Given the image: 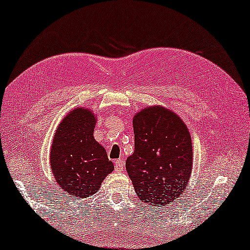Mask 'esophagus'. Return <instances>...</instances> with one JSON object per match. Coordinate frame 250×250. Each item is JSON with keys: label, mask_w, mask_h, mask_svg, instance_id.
<instances>
[{"label": "esophagus", "mask_w": 250, "mask_h": 250, "mask_svg": "<svg viewBox=\"0 0 250 250\" xmlns=\"http://www.w3.org/2000/svg\"><path fill=\"white\" fill-rule=\"evenodd\" d=\"M124 166H125V164L122 159L115 160V170H116V172H122V170L124 169Z\"/></svg>", "instance_id": "obj_1"}]
</instances>
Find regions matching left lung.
Instances as JSON below:
<instances>
[{"label": "left lung", "instance_id": "left-lung-1", "mask_svg": "<svg viewBox=\"0 0 250 250\" xmlns=\"http://www.w3.org/2000/svg\"><path fill=\"white\" fill-rule=\"evenodd\" d=\"M134 152L126 170L140 199L166 206L182 196L192 168V142L186 124L166 108L149 107L133 118Z\"/></svg>", "mask_w": 250, "mask_h": 250}]
</instances>
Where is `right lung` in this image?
Returning <instances> with one entry per match:
<instances>
[{"label":"right lung","instance_id":"1","mask_svg":"<svg viewBox=\"0 0 250 250\" xmlns=\"http://www.w3.org/2000/svg\"><path fill=\"white\" fill-rule=\"evenodd\" d=\"M95 117L85 108L74 109L60 123L50 163L59 189L70 197H88L114 170L107 151L93 138Z\"/></svg>","mask_w":250,"mask_h":250}]
</instances>
